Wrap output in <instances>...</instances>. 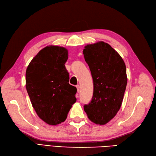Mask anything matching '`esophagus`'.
<instances>
[{"instance_id":"1","label":"esophagus","mask_w":156,"mask_h":156,"mask_svg":"<svg viewBox=\"0 0 156 156\" xmlns=\"http://www.w3.org/2000/svg\"><path fill=\"white\" fill-rule=\"evenodd\" d=\"M76 88H77V91H78V93H79L80 91V86L79 85H77L76 86Z\"/></svg>"}]
</instances>
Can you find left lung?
I'll use <instances>...</instances> for the list:
<instances>
[{
  "instance_id": "8db88e82",
  "label": "left lung",
  "mask_w": 156,
  "mask_h": 156,
  "mask_svg": "<svg viewBox=\"0 0 156 156\" xmlns=\"http://www.w3.org/2000/svg\"><path fill=\"white\" fill-rule=\"evenodd\" d=\"M83 53L94 82L92 99L83 109L91 122L105 125L121 108L127 84L126 65L117 52L103 41L87 45Z\"/></svg>"
}]
</instances>
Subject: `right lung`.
<instances>
[{"label":"right lung","instance_id":"obj_1","mask_svg":"<svg viewBox=\"0 0 156 156\" xmlns=\"http://www.w3.org/2000/svg\"><path fill=\"white\" fill-rule=\"evenodd\" d=\"M65 47L49 45L31 60L26 73V87L38 117L50 125L64 122L76 101V87L69 84Z\"/></svg>","mask_w":156,"mask_h":156}]
</instances>
